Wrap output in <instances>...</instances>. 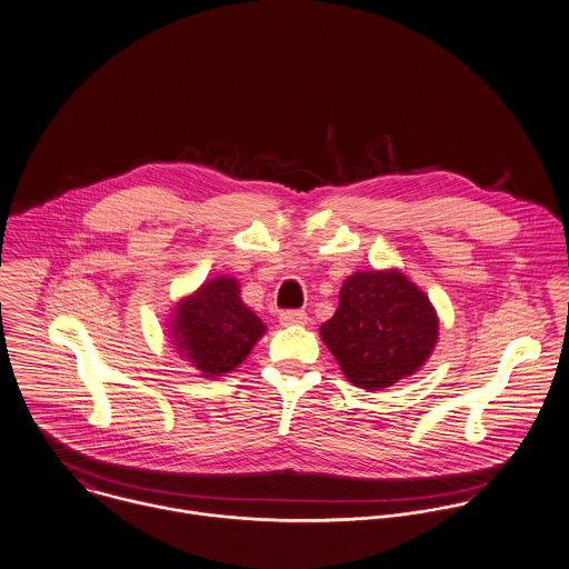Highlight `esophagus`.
<instances>
[{"label": "esophagus", "instance_id": "1", "mask_svg": "<svg viewBox=\"0 0 569 569\" xmlns=\"http://www.w3.org/2000/svg\"><path fill=\"white\" fill-rule=\"evenodd\" d=\"M307 313L302 309H289V311H282L280 313V325L282 327H302L307 325Z\"/></svg>", "mask_w": 569, "mask_h": 569}]
</instances>
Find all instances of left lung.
Listing matches in <instances>:
<instances>
[{
	"label": "left lung",
	"instance_id": "left-lung-1",
	"mask_svg": "<svg viewBox=\"0 0 569 569\" xmlns=\"http://www.w3.org/2000/svg\"><path fill=\"white\" fill-rule=\"evenodd\" d=\"M437 313L399 271L347 278L336 316L320 333L349 381L381 390L412 376L437 342Z\"/></svg>",
	"mask_w": 569,
	"mask_h": 569
}]
</instances>
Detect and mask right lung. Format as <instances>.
Masks as SVG:
<instances>
[{"instance_id":"add662e5","label":"right lung","mask_w":569,"mask_h":569,"mask_svg":"<svg viewBox=\"0 0 569 569\" xmlns=\"http://www.w3.org/2000/svg\"><path fill=\"white\" fill-rule=\"evenodd\" d=\"M172 322L177 349L204 378L233 371L264 333L260 318L242 305L238 282L227 276L186 298Z\"/></svg>"}]
</instances>
